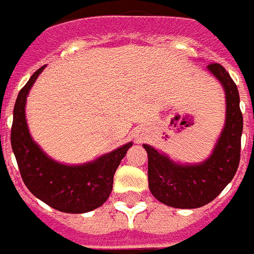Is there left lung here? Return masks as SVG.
Masks as SVG:
<instances>
[{
    "label": "left lung",
    "instance_id": "left-lung-1",
    "mask_svg": "<svg viewBox=\"0 0 254 254\" xmlns=\"http://www.w3.org/2000/svg\"><path fill=\"white\" fill-rule=\"evenodd\" d=\"M207 69L226 92V123L211 155L197 164H180L150 145L148 188L158 201L176 209H197L213 201L234 179L240 162L243 113L236 84L219 64Z\"/></svg>",
    "mask_w": 254,
    "mask_h": 254
}]
</instances>
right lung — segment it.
Here are the masks:
<instances>
[{
	"label": "right lung",
	"instance_id": "right-lung-1",
	"mask_svg": "<svg viewBox=\"0 0 254 254\" xmlns=\"http://www.w3.org/2000/svg\"><path fill=\"white\" fill-rule=\"evenodd\" d=\"M44 67L36 70L18 94L13 113L11 147L22 180L35 197L63 213H88L108 199L113 175L133 143L129 142L78 166H67L49 158L32 139L26 121L27 95Z\"/></svg>",
	"mask_w": 254,
	"mask_h": 254
}]
</instances>
